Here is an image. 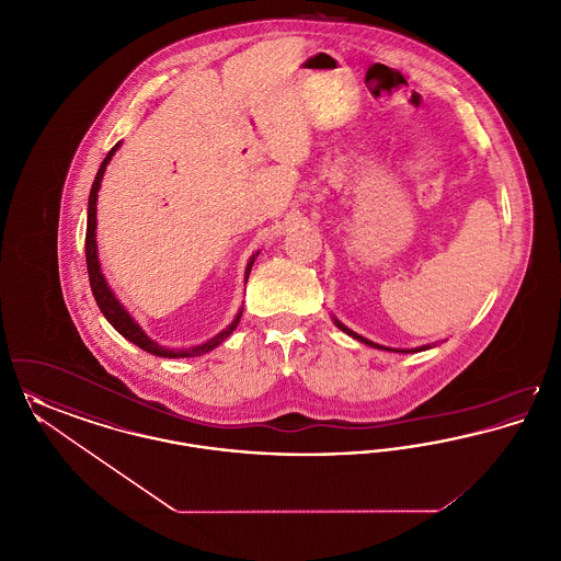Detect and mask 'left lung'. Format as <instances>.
Masks as SVG:
<instances>
[{"instance_id": "1", "label": "left lung", "mask_w": 561, "mask_h": 561, "mask_svg": "<svg viewBox=\"0 0 561 561\" xmlns=\"http://www.w3.org/2000/svg\"><path fill=\"white\" fill-rule=\"evenodd\" d=\"M334 321H336V325H339V328H341V330H343V332H347L348 336H353V339H357V341H362V343H366V345H370V347H374V348H385V351H393V348L380 347V345H376V343H373V341H368V339H364V336H359V334H355V332H353V330H348L347 325H343V323H341V321H339V320H334ZM425 348H431V347H428V345H425V347L412 348V353H414V351H425ZM398 353H410V351H398Z\"/></svg>"}]
</instances>
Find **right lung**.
I'll list each match as a JSON object with an SVG mask.
<instances>
[{
    "label": "right lung",
    "mask_w": 561,
    "mask_h": 561,
    "mask_svg": "<svg viewBox=\"0 0 561 561\" xmlns=\"http://www.w3.org/2000/svg\"><path fill=\"white\" fill-rule=\"evenodd\" d=\"M117 147L119 145H115L111 151L107 153V158L103 160L101 163V168H99V172H96V179H94V183H92V191H90V199H88V227H85V265H88V277H90V288H92V294H94V298H96V305H99V309L103 311V316L107 318L108 323L124 336V339H128L130 343L134 345H138V347L142 348V351H147V353H153V355H160V357H197V355H204V353H208V351H213L214 347H218L236 328H238V323H240L241 311L238 313V318L233 320V323L225 330V332H220V334H216L213 341H208V343H204V345H197V347L191 348H181V351H176V348H163L158 345V343H153L142 330H140V325L136 323V321L130 318V313L119 305V300L115 298V294L111 293V288L107 286V282H105V275L101 273V265H99V252H96V197H99V188H101V181H103V174H105V170H107V163L113 158V153L117 151ZM256 256H259V252L250 259V263H248V267H245V279H248V275H250V271H252V265H254V261H256Z\"/></svg>",
    "instance_id": "obj_1"
}]
</instances>
